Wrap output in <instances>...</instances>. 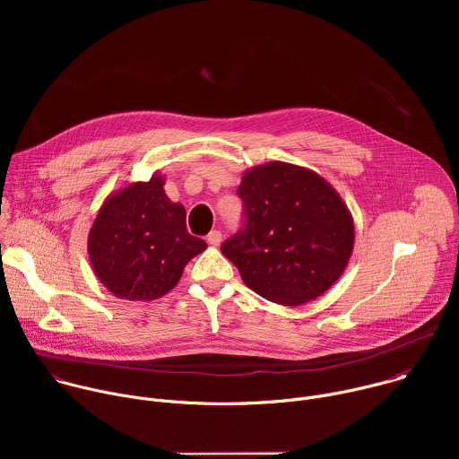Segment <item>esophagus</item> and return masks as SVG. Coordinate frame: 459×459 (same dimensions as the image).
Masks as SVG:
<instances>
[{
	"label": "esophagus",
	"mask_w": 459,
	"mask_h": 459,
	"mask_svg": "<svg viewBox=\"0 0 459 459\" xmlns=\"http://www.w3.org/2000/svg\"><path fill=\"white\" fill-rule=\"evenodd\" d=\"M221 239H223V234H221L220 230H212V232L207 236V243L212 245V247H218V245L221 243Z\"/></svg>",
	"instance_id": "1"
}]
</instances>
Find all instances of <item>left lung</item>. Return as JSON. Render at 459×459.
<instances>
[{
    "label": "left lung",
    "instance_id": "obj_1",
    "mask_svg": "<svg viewBox=\"0 0 459 459\" xmlns=\"http://www.w3.org/2000/svg\"><path fill=\"white\" fill-rule=\"evenodd\" d=\"M245 227L221 252L243 283L273 303L298 307L329 290L354 248V220L336 188L310 169L271 161L243 172Z\"/></svg>",
    "mask_w": 459,
    "mask_h": 459
}]
</instances>
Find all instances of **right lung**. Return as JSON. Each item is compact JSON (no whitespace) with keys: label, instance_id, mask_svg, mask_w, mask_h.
<instances>
[{"label":"right lung","instance_id":"1","mask_svg":"<svg viewBox=\"0 0 459 459\" xmlns=\"http://www.w3.org/2000/svg\"><path fill=\"white\" fill-rule=\"evenodd\" d=\"M165 176L130 183L103 202L89 232L96 278L116 298L152 301L170 292L207 243L190 236L185 207L165 194Z\"/></svg>","mask_w":459,"mask_h":459}]
</instances>
